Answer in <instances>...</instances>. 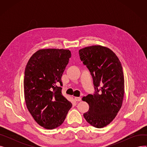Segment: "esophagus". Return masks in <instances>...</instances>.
I'll return each instance as SVG.
<instances>
[{
    "mask_svg": "<svg viewBox=\"0 0 147 147\" xmlns=\"http://www.w3.org/2000/svg\"><path fill=\"white\" fill-rule=\"evenodd\" d=\"M74 99H75L76 101L79 102V101H81L82 98H81L80 97H75V98H74Z\"/></svg>",
    "mask_w": 147,
    "mask_h": 147,
    "instance_id": "1",
    "label": "esophagus"
}]
</instances>
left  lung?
Returning <instances> with one entry per match:
<instances>
[{
    "label": "left lung",
    "instance_id": "left-lung-1",
    "mask_svg": "<svg viewBox=\"0 0 147 147\" xmlns=\"http://www.w3.org/2000/svg\"><path fill=\"white\" fill-rule=\"evenodd\" d=\"M79 56L93 79L95 93L82 100L89 105L83 116L88 123L102 128L113 120L121 109L125 93L123 68L116 55L100 45L79 50Z\"/></svg>",
    "mask_w": 147,
    "mask_h": 147
}]
</instances>
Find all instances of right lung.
<instances>
[{
  "label": "right lung",
  "mask_w": 147,
  "mask_h": 147,
  "mask_svg": "<svg viewBox=\"0 0 147 147\" xmlns=\"http://www.w3.org/2000/svg\"><path fill=\"white\" fill-rule=\"evenodd\" d=\"M71 56L68 49L37 51L27 64L24 79L28 110L38 125L47 129L63 124L72 107L63 95L61 77Z\"/></svg>",
  "instance_id": "1"
}]
</instances>
